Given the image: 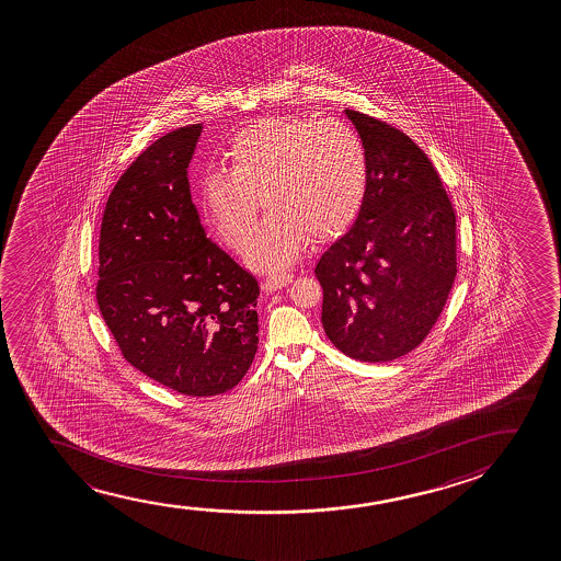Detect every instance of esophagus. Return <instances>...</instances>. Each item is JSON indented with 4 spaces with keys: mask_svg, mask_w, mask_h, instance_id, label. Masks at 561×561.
Segmentation results:
<instances>
[{
    "mask_svg": "<svg viewBox=\"0 0 561 561\" xmlns=\"http://www.w3.org/2000/svg\"><path fill=\"white\" fill-rule=\"evenodd\" d=\"M291 279V274H285V272H279V274H270V276L264 279L262 287H264V291H277V289H282L284 285L289 284Z\"/></svg>",
    "mask_w": 561,
    "mask_h": 561,
    "instance_id": "obj_1",
    "label": "esophagus"
}]
</instances>
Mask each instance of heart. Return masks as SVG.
<instances>
[{
	"label": "heart",
	"mask_w": 561,
	"mask_h": 561,
	"mask_svg": "<svg viewBox=\"0 0 561 561\" xmlns=\"http://www.w3.org/2000/svg\"><path fill=\"white\" fill-rule=\"evenodd\" d=\"M226 157L230 170H210L201 180V205L216 236L239 249L263 199L270 216L243 251L261 272L287 268L308 238L345 233L368 195V149L341 121L264 118L238 131Z\"/></svg>",
	"instance_id": "1"
}]
</instances>
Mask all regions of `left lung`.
<instances>
[{"label": "left lung", "mask_w": 561, "mask_h": 561, "mask_svg": "<svg viewBox=\"0 0 561 561\" xmlns=\"http://www.w3.org/2000/svg\"><path fill=\"white\" fill-rule=\"evenodd\" d=\"M366 144L368 195L316 264L322 325L341 353L391 362L427 337L456 277V216L437 170L407 134L345 108Z\"/></svg>", "instance_id": "1"}]
</instances>
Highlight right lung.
<instances>
[{"instance_id": "1", "label": "right lung", "mask_w": 561, "mask_h": 561, "mask_svg": "<svg viewBox=\"0 0 561 561\" xmlns=\"http://www.w3.org/2000/svg\"><path fill=\"white\" fill-rule=\"evenodd\" d=\"M201 131L162 136L116 182L95 297L134 368L187 397H215L253 364L259 284L201 226L187 180Z\"/></svg>"}]
</instances>
